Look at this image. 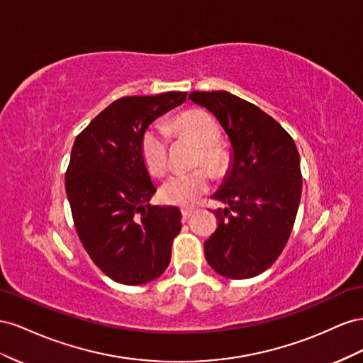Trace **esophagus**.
<instances>
[{"label": "esophagus", "instance_id": "1", "mask_svg": "<svg viewBox=\"0 0 363 363\" xmlns=\"http://www.w3.org/2000/svg\"><path fill=\"white\" fill-rule=\"evenodd\" d=\"M194 213L193 208H182V217L184 219H189V217Z\"/></svg>", "mask_w": 363, "mask_h": 363}]
</instances>
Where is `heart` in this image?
<instances>
[{
	"mask_svg": "<svg viewBox=\"0 0 363 363\" xmlns=\"http://www.w3.org/2000/svg\"><path fill=\"white\" fill-rule=\"evenodd\" d=\"M172 130L187 137L201 146L199 164H205L213 173L225 170L228 157L217 143L220 140V128L217 121L203 111H187L176 117ZM141 157L146 167L153 174H162L169 167V138L160 128H147L140 140ZM211 187L210 172L199 167L191 172H178L170 174L161 185L164 202L179 206L193 205Z\"/></svg>",
	"mask_w": 363,
	"mask_h": 363,
	"instance_id": "heart-1",
	"label": "heart"
}]
</instances>
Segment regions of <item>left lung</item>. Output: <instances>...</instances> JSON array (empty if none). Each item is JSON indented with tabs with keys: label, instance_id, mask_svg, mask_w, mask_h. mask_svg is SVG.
Listing matches in <instances>:
<instances>
[{
	"label": "left lung",
	"instance_id": "1",
	"mask_svg": "<svg viewBox=\"0 0 363 363\" xmlns=\"http://www.w3.org/2000/svg\"><path fill=\"white\" fill-rule=\"evenodd\" d=\"M208 109L233 147L231 165L213 199L217 230L203 243L205 258L226 278L264 272L283 252L303 190L299 153L281 124L260 108L226 91L190 92Z\"/></svg>",
	"mask_w": 363,
	"mask_h": 363
}]
</instances>
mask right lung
Segmentation results:
<instances>
[{
  "instance_id": "1",
  "label": "right lung",
  "mask_w": 363,
  "mask_h": 363,
  "mask_svg": "<svg viewBox=\"0 0 363 363\" xmlns=\"http://www.w3.org/2000/svg\"><path fill=\"white\" fill-rule=\"evenodd\" d=\"M187 92L121 97L72 144L65 190L79 239L111 279L146 284L167 269L181 231L176 206L150 205L157 191L140 140L149 124L182 105Z\"/></svg>"
}]
</instances>
